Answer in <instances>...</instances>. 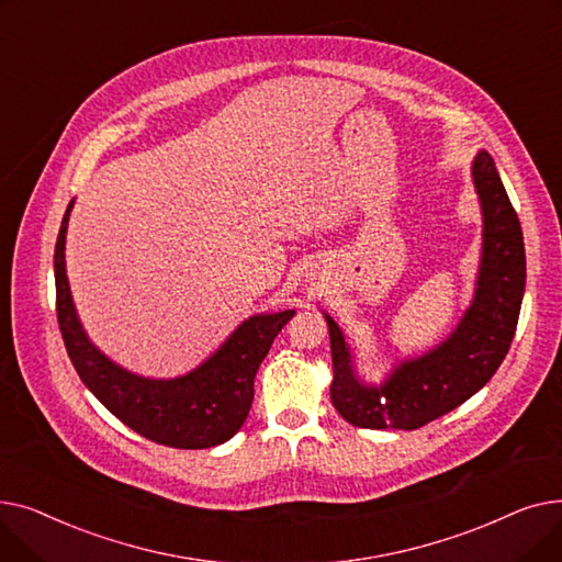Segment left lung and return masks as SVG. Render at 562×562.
Listing matches in <instances>:
<instances>
[{"mask_svg": "<svg viewBox=\"0 0 562 562\" xmlns=\"http://www.w3.org/2000/svg\"><path fill=\"white\" fill-rule=\"evenodd\" d=\"M471 180L483 216L481 261L474 299L445 341L398 360L380 382H367L358 375L356 352L337 321L323 312L333 350L330 398L352 426L422 428L481 392L506 358L526 286L524 234L490 153H476Z\"/></svg>", "mask_w": 562, "mask_h": 562, "instance_id": "1", "label": "left lung"}]
</instances>
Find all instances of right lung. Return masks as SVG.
Wrapping results in <instances>:
<instances>
[{
    "label": "right lung",
    "mask_w": 562,
    "mask_h": 562,
    "mask_svg": "<svg viewBox=\"0 0 562 562\" xmlns=\"http://www.w3.org/2000/svg\"><path fill=\"white\" fill-rule=\"evenodd\" d=\"M72 204H68L58 229L54 280L58 328L83 385L113 417L157 445L210 449L232 439L250 412L257 369L296 310L248 316L210 358L184 375H138L104 356L81 326L66 273V234Z\"/></svg>",
    "instance_id": "right-lung-1"
}]
</instances>
